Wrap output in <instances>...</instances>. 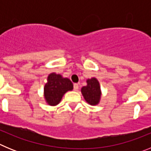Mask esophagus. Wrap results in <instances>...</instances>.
I'll return each mask as SVG.
<instances>
[{"label": "esophagus", "mask_w": 151, "mask_h": 151, "mask_svg": "<svg viewBox=\"0 0 151 151\" xmlns=\"http://www.w3.org/2000/svg\"><path fill=\"white\" fill-rule=\"evenodd\" d=\"M73 88H74V90L76 91H77L78 90V85L76 83H75L74 85H73Z\"/></svg>", "instance_id": "1"}]
</instances>
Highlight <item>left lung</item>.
Returning a JSON list of instances; mask_svg holds the SVG:
<instances>
[{"label":"left lung","mask_w":151,"mask_h":151,"mask_svg":"<svg viewBox=\"0 0 151 151\" xmlns=\"http://www.w3.org/2000/svg\"><path fill=\"white\" fill-rule=\"evenodd\" d=\"M84 98L90 105H97L100 102L101 96V86L96 78H91L87 80V85L81 89Z\"/></svg>","instance_id":"1"}]
</instances>
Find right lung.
I'll return each instance as SVG.
<instances>
[{
    "label": "right lung",
    "instance_id": "add662e5",
    "mask_svg": "<svg viewBox=\"0 0 151 151\" xmlns=\"http://www.w3.org/2000/svg\"><path fill=\"white\" fill-rule=\"evenodd\" d=\"M73 89V85L69 78L60 74L52 73L47 77V82L44 88V96L47 104L56 106L60 102L63 96L68 91Z\"/></svg>",
    "mask_w": 151,
    "mask_h": 151
}]
</instances>
